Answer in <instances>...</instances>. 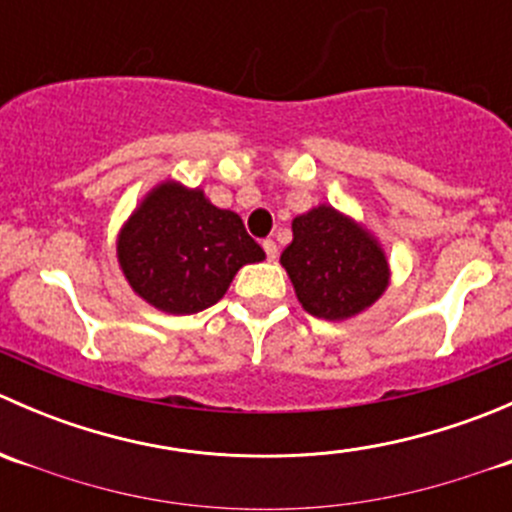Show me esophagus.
Instances as JSON below:
<instances>
[{
    "label": "esophagus",
    "mask_w": 512,
    "mask_h": 512,
    "mask_svg": "<svg viewBox=\"0 0 512 512\" xmlns=\"http://www.w3.org/2000/svg\"><path fill=\"white\" fill-rule=\"evenodd\" d=\"M262 247H265L267 260H277V245H275V240H265V242H262Z\"/></svg>",
    "instance_id": "34e87169"
}]
</instances>
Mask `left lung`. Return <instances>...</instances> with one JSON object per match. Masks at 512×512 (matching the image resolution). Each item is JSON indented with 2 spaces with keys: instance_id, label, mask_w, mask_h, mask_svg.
<instances>
[{
  "instance_id": "1",
  "label": "left lung",
  "mask_w": 512,
  "mask_h": 512,
  "mask_svg": "<svg viewBox=\"0 0 512 512\" xmlns=\"http://www.w3.org/2000/svg\"><path fill=\"white\" fill-rule=\"evenodd\" d=\"M292 235L280 262L312 317H354L389 285V262L379 242L332 205L294 218Z\"/></svg>"
}]
</instances>
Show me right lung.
Returning <instances> with one entry per match:
<instances>
[{"mask_svg":"<svg viewBox=\"0 0 512 512\" xmlns=\"http://www.w3.org/2000/svg\"><path fill=\"white\" fill-rule=\"evenodd\" d=\"M265 260L240 215L178 183L148 195L118 235V262L133 292L168 314L213 307L247 262Z\"/></svg>","mask_w":512,"mask_h":512,"instance_id":"right-lung-1","label":"right lung"}]
</instances>
